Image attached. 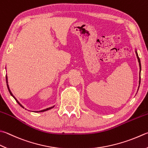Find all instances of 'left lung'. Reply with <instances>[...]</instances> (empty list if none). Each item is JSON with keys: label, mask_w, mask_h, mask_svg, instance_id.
Instances as JSON below:
<instances>
[{"label": "left lung", "mask_w": 148, "mask_h": 148, "mask_svg": "<svg viewBox=\"0 0 148 148\" xmlns=\"http://www.w3.org/2000/svg\"><path fill=\"white\" fill-rule=\"evenodd\" d=\"M136 57H137L138 60V62H139V66H140V70H141V64H140V58H139V57H138V54H137V53H136ZM140 80H139V84H140Z\"/></svg>", "instance_id": "obj_1"}]
</instances>
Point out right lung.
I'll use <instances>...</instances> for the list:
<instances>
[{
    "mask_svg": "<svg viewBox=\"0 0 148 148\" xmlns=\"http://www.w3.org/2000/svg\"><path fill=\"white\" fill-rule=\"evenodd\" d=\"M5 79H6V83H7V87H8V91H9V92H10V93L11 94V95H12L14 99H15V100H16V102L18 103V104L21 106L22 107V108H24L23 106H22L20 104V102H19L16 99V98L15 97H14L13 95V94H12V92H11V91H10V88H9V86H8V78H7V75L6 76H5ZM54 106H53V107H51V108H47V109H45V110H41V111H36V112H44V111H47V110H50V109H51V108H53Z\"/></svg>",
    "mask_w": 148,
    "mask_h": 148,
    "instance_id": "1",
    "label": "right lung"
}]
</instances>
